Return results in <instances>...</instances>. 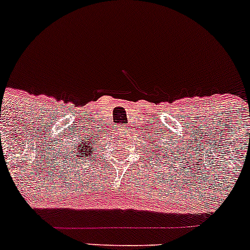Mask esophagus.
Wrapping results in <instances>:
<instances>
[{
  "instance_id": "esophagus-1",
  "label": "esophagus",
  "mask_w": 250,
  "mask_h": 250,
  "mask_svg": "<svg viewBox=\"0 0 250 250\" xmlns=\"http://www.w3.org/2000/svg\"><path fill=\"white\" fill-rule=\"evenodd\" d=\"M121 130H122L123 133H125V132H127V127H123V125H121V129H120V132H121Z\"/></svg>"
}]
</instances>
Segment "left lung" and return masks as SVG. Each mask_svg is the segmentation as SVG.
I'll return each mask as SVG.
<instances>
[{
  "label": "left lung",
  "instance_id": "obj_1",
  "mask_svg": "<svg viewBox=\"0 0 250 250\" xmlns=\"http://www.w3.org/2000/svg\"><path fill=\"white\" fill-rule=\"evenodd\" d=\"M159 142H161V139H159V140H152V146L151 147H154V154H152V157H156V156H159V157H167V154H165L164 152V156H162L161 154H160V151H162V150H164V147H166V146H164V145H160L159 144Z\"/></svg>",
  "mask_w": 250,
  "mask_h": 250
}]
</instances>
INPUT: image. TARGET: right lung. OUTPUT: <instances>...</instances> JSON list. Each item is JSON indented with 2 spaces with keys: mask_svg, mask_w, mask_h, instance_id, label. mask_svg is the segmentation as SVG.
Listing matches in <instances>:
<instances>
[{
  "mask_svg": "<svg viewBox=\"0 0 250 250\" xmlns=\"http://www.w3.org/2000/svg\"><path fill=\"white\" fill-rule=\"evenodd\" d=\"M100 135L91 134H84L83 137L79 135L78 139L72 142L69 146H67V159H72V161H78V164H82L84 160H91V155L94 154V150L96 149V142Z\"/></svg>",
  "mask_w": 250,
  "mask_h": 250,
  "instance_id": "right-lung-1",
  "label": "right lung"
}]
</instances>
